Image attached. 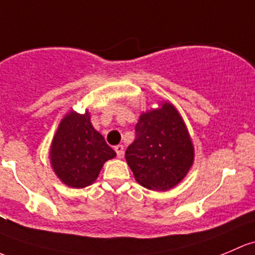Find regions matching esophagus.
Returning a JSON list of instances; mask_svg holds the SVG:
<instances>
[{
    "label": "esophagus",
    "mask_w": 255,
    "mask_h": 255,
    "mask_svg": "<svg viewBox=\"0 0 255 255\" xmlns=\"http://www.w3.org/2000/svg\"><path fill=\"white\" fill-rule=\"evenodd\" d=\"M115 151L117 152V156H119L120 159H122V157H123V152H125V148H123V145L115 146Z\"/></svg>",
    "instance_id": "34e87169"
}]
</instances>
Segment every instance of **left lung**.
<instances>
[{"label": "left lung", "instance_id": "1", "mask_svg": "<svg viewBox=\"0 0 255 255\" xmlns=\"http://www.w3.org/2000/svg\"><path fill=\"white\" fill-rule=\"evenodd\" d=\"M135 181L152 191L172 189L194 162V146L178 110L168 101L141 112L135 140L126 150Z\"/></svg>", "mask_w": 255, "mask_h": 255}]
</instances>
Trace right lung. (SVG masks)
I'll return each mask as SVG.
<instances>
[{
	"instance_id": "add662e5",
	"label": "right lung",
	"mask_w": 255,
	"mask_h": 255,
	"mask_svg": "<svg viewBox=\"0 0 255 255\" xmlns=\"http://www.w3.org/2000/svg\"><path fill=\"white\" fill-rule=\"evenodd\" d=\"M49 155L53 172L69 188L93 184L104 163L116 157V152L93 127L89 110L84 114L72 110L61 120Z\"/></svg>"
}]
</instances>
